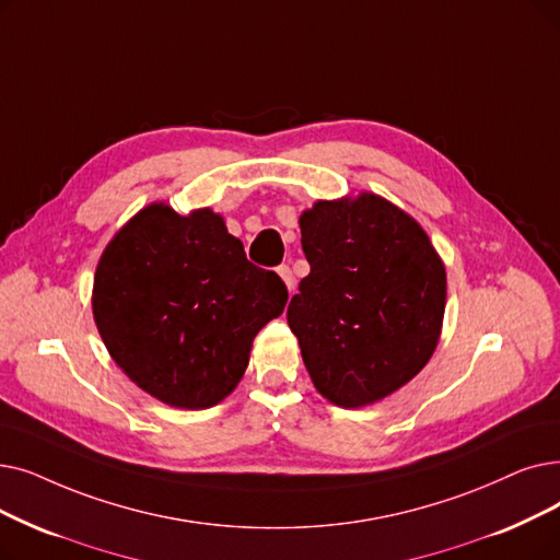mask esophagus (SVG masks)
Instances as JSON below:
<instances>
[{"instance_id":"esophagus-1","label":"esophagus","mask_w":560,"mask_h":560,"mask_svg":"<svg viewBox=\"0 0 560 560\" xmlns=\"http://www.w3.org/2000/svg\"><path fill=\"white\" fill-rule=\"evenodd\" d=\"M277 275L283 279V283H285V288H288V293L293 295V293H295V277H293V270H290L288 265H281V267H277Z\"/></svg>"}]
</instances>
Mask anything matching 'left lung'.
<instances>
[{
  "label": "left lung",
  "mask_w": 560,
  "mask_h": 560,
  "mask_svg": "<svg viewBox=\"0 0 560 560\" xmlns=\"http://www.w3.org/2000/svg\"><path fill=\"white\" fill-rule=\"evenodd\" d=\"M311 272L288 325L329 402L359 409L417 377L440 343L446 267L415 217L373 191L300 214Z\"/></svg>",
  "instance_id": "1"
}]
</instances>
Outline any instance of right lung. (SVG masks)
I'll use <instances>...</instances> for the list:
<instances>
[{"instance_id":"1","label":"right lung","mask_w":560,"mask_h":560,"mask_svg":"<svg viewBox=\"0 0 560 560\" xmlns=\"http://www.w3.org/2000/svg\"><path fill=\"white\" fill-rule=\"evenodd\" d=\"M288 290L252 265L224 217L141 208L109 240L93 277V320L116 366L178 409L233 394L256 334L283 313Z\"/></svg>"}]
</instances>
